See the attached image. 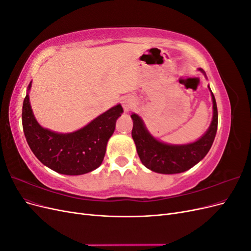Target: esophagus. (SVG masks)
<instances>
[{
    "mask_svg": "<svg viewBox=\"0 0 251 251\" xmlns=\"http://www.w3.org/2000/svg\"><path fill=\"white\" fill-rule=\"evenodd\" d=\"M133 102H134L133 98L132 97H128V96L124 97L123 100H121V103H123V107H124L126 112L130 111V109L132 108V105H133Z\"/></svg>",
    "mask_w": 251,
    "mask_h": 251,
    "instance_id": "obj_1",
    "label": "esophagus"
}]
</instances>
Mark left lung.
<instances>
[{
    "mask_svg": "<svg viewBox=\"0 0 251 251\" xmlns=\"http://www.w3.org/2000/svg\"><path fill=\"white\" fill-rule=\"evenodd\" d=\"M199 70L205 74L201 68ZM211 97L214 115L208 130L200 139L187 144L174 146L157 140L147 130L137 114H132V137L140 160L146 168L160 174H179L192 169L206 156L215 140L218 128V109L212 92Z\"/></svg>",
    "mask_w": 251,
    "mask_h": 251,
    "instance_id": "obj_1",
    "label": "left lung"
}]
</instances>
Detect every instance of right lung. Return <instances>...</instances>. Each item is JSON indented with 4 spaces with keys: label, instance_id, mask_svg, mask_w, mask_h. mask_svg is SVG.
<instances>
[{
    "label": "right lung",
    "instance_id": "add662e5",
    "mask_svg": "<svg viewBox=\"0 0 251 251\" xmlns=\"http://www.w3.org/2000/svg\"><path fill=\"white\" fill-rule=\"evenodd\" d=\"M23 102L22 123L29 148L35 157L56 173L77 176L96 170L103 160L107 143L124 112L120 104L93 119L79 130L60 134L37 123L29 101V90Z\"/></svg>",
    "mask_w": 251,
    "mask_h": 251
}]
</instances>
